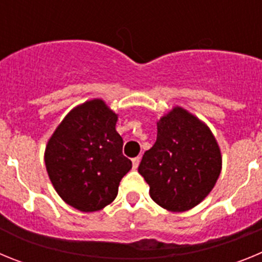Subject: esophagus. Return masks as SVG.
I'll list each match as a JSON object with an SVG mask.
<instances>
[{
  "label": "esophagus",
  "instance_id": "esophagus-1",
  "mask_svg": "<svg viewBox=\"0 0 262 262\" xmlns=\"http://www.w3.org/2000/svg\"><path fill=\"white\" fill-rule=\"evenodd\" d=\"M139 163H140V159H139V157H135V159H133V166H134V169L138 168Z\"/></svg>",
  "mask_w": 262,
  "mask_h": 262
}]
</instances>
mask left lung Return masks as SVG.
Listing matches in <instances>:
<instances>
[{"label": "left lung", "mask_w": 262, "mask_h": 262, "mask_svg": "<svg viewBox=\"0 0 262 262\" xmlns=\"http://www.w3.org/2000/svg\"><path fill=\"white\" fill-rule=\"evenodd\" d=\"M139 173L163 209L184 212L209 195L222 170V154L209 126L176 106L157 122V139Z\"/></svg>", "instance_id": "left-lung-1"}]
</instances>
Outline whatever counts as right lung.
<instances>
[{
  "label": "right lung",
  "instance_id": "right-lung-1",
  "mask_svg": "<svg viewBox=\"0 0 262 262\" xmlns=\"http://www.w3.org/2000/svg\"><path fill=\"white\" fill-rule=\"evenodd\" d=\"M117 120L103 99H90L69 111L46 145V169L55 190L82 212L110 205L120 180L133 168L122 154Z\"/></svg>",
  "mask_w": 262,
  "mask_h": 262
}]
</instances>
